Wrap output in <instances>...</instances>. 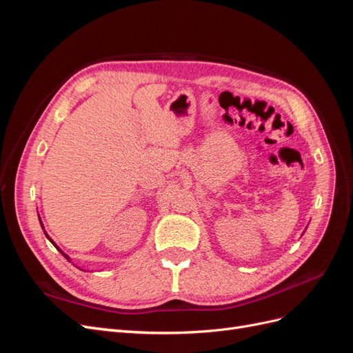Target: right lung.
Here are the masks:
<instances>
[{
  "label": "right lung",
  "mask_w": 353,
  "mask_h": 353,
  "mask_svg": "<svg viewBox=\"0 0 353 353\" xmlns=\"http://www.w3.org/2000/svg\"><path fill=\"white\" fill-rule=\"evenodd\" d=\"M38 218H39V215H38ZM39 223H41V227H42V230H44V225H42V222H41V218H39ZM44 234H46V237H47V239H48V240H50V241H51L52 244H54V245H56V249H59V252H60V253H61L63 256H65V258H66V259H68L69 262H72V261H70V258H69V256H68V254H66L65 252H63V250H61L60 248H57V244H56L54 241H52V240H51V237H50V236H48V234L46 232V230H44Z\"/></svg>",
  "instance_id": "1"
}]
</instances>
